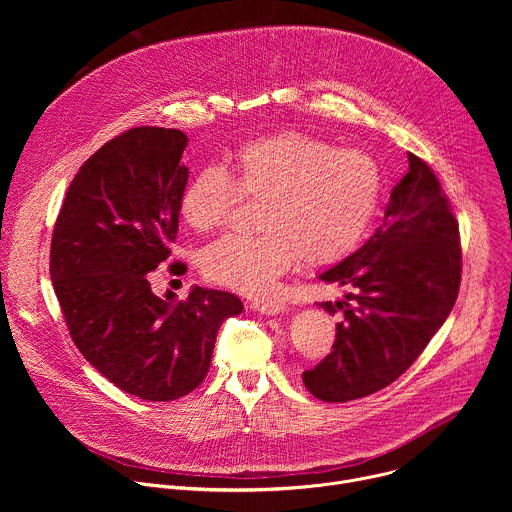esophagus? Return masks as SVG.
I'll return each instance as SVG.
<instances>
[{"label": "esophagus", "instance_id": "esophagus-1", "mask_svg": "<svg viewBox=\"0 0 512 512\" xmlns=\"http://www.w3.org/2000/svg\"><path fill=\"white\" fill-rule=\"evenodd\" d=\"M251 308H253L255 312L265 314V316H275V314L287 312V306H285L283 302H275V300H271V302H253Z\"/></svg>", "mask_w": 512, "mask_h": 512}]
</instances>
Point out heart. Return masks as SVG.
I'll use <instances>...</instances> for the list:
<instances>
[{
	"label": "heart",
	"mask_w": 512,
	"mask_h": 512,
	"mask_svg": "<svg viewBox=\"0 0 512 512\" xmlns=\"http://www.w3.org/2000/svg\"><path fill=\"white\" fill-rule=\"evenodd\" d=\"M261 200L255 237H227L202 253L208 281L261 298L300 257L330 265L367 233L381 200L373 156L304 133L277 131L241 143L221 168H204L180 198L184 223L210 233L229 223L235 204Z\"/></svg>",
	"instance_id": "b5f03b06"
}]
</instances>
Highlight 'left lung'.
Returning <instances> with one entry per match:
<instances>
[{
  "label": "left lung",
  "instance_id": "8db88e82",
  "mask_svg": "<svg viewBox=\"0 0 512 512\" xmlns=\"http://www.w3.org/2000/svg\"><path fill=\"white\" fill-rule=\"evenodd\" d=\"M350 285L338 310L332 352L304 371L308 391L326 403L373 395L399 379L450 316L462 279L458 221L433 170L409 154V172L393 188L383 225L350 257L320 275Z\"/></svg>",
  "mask_w": 512,
  "mask_h": 512
}]
</instances>
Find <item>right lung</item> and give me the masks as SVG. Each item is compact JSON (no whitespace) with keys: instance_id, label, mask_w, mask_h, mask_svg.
<instances>
[{"instance_id":"right-lung-1","label":"right lung","mask_w":512,"mask_h":512,"mask_svg":"<svg viewBox=\"0 0 512 512\" xmlns=\"http://www.w3.org/2000/svg\"><path fill=\"white\" fill-rule=\"evenodd\" d=\"M180 129L133 127L72 178L50 243V277L81 354L121 391L174 401L206 377L216 332L243 312L229 291L158 298L150 271L176 241L188 168ZM180 275L184 263H170Z\"/></svg>"}]
</instances>
